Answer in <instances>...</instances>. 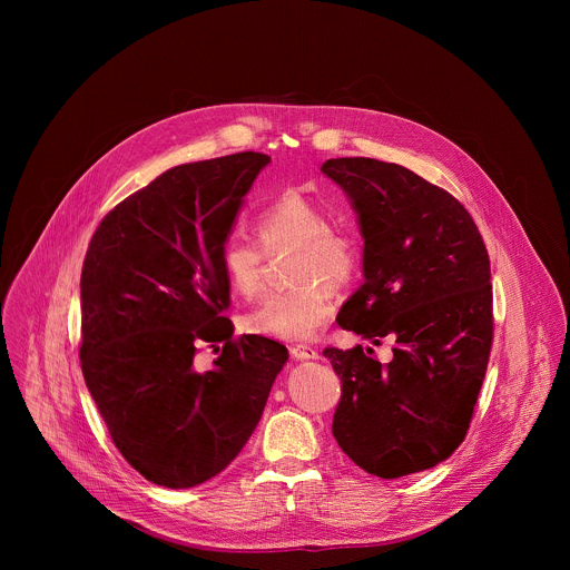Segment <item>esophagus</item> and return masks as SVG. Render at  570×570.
<instances>
[{
	"mask_svg": "<svg viewBox=\"0 0 570 570\" xmlns=\"http://www.w3.org/2000/svg\"><path fill=\"white\" fill-rule=\"evenodd\" d=\"M291 356L295 361H311V358H317V350L311 345H293Z\"/></svg>",
	"mask_w": 570,
	"mask_h": 570,
	"instance_id": "34e87169",
	"label": "esophagus"
}]
</instances>
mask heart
Listing matches in <instances>:
<instances>
[{"mask_svg": "<svg viewBox=\"0 0 570 570\" xmlns=\"http://www.w3.org/2000/svg\"><path fill=\"white\" fill-rule=\"evenodd\" d=\"M257 234L266 253L293 248L291 288L264 297L243 315V330L275 341L311 338L334 311L332 288L347 286L358 268L356 240L330 225L320 205L297 191L282 194L257 216ZM266 255L257 243L232 234L220 246V271L229 291L255 297L262 291Z\"/></svg>", "mask_w": 570, "mask_h": 570, "instance_id": "heart-1", "label": "heart"}]
</instances>
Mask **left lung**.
I'll use <instances>...</instances> for the list:
<instances>
[{
    "label": "left lung",
    "mask_w": 570,
    "mask_h": 570,
    "mask_svg": "<svg viewBox=\"0 0 570 570\" xmlns=\"http://www.w3.org/2000/svg\"><path fill=\"white\" fill-rule=\"evenodd\" d=\"M322 174L350 196L365 240V282L336 320L396 343L385 365L361 345L322 352L343 383L334 438L379 478L431 469L462 444L490 363V255L471 214L411 169L338 157Z\"/></svg>",
    "instance_id": "obj_1"
}]
</instances>
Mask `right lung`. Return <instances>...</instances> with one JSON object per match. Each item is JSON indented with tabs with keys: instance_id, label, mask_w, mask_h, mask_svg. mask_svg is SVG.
Masks as SVG:
<instances>
[{
	"instance_id": "right-lung-1",
	"label": "right lung",
	"mask_w": 570,
	"mask_h": 570,
	"mask_svg": "<svg viewBox=\"0 0 570 570\" xmlns=\"http://www.w3.org/2000/svg\"><path fill=\"white\" fill-rule=\"evenodd\" d=\"M268 161L246 150L165 171L106 214L83 262L86 385L119 453L169 490L214 478L240 453L288 358L271 338H232L220 315V246ZM200 344L219 354L209 371L195 363Z\"/></svg>"
}]
</instances>
